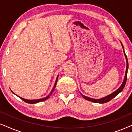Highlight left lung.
I'll list each match as a JSON object with an SVG mask.
<instances>
[{
    "mask_svg": "<svg viewBox=\"0 0 132 132\" xmlns=\"http://www.w3.org/2000/svg\"><path fill=\"white\" fill-rule=\"evenodd\" d=\"M121 44L122 49H123V52H124V56H125L126 59V63H127V66H126V73H125V76H124V79L123 80V82H122L121 85L119 88H118L116 91L113 92V93H111V94L107 95V96L103 97L102 98H98V99H95V98H90V97H86L85 95H83L82 93H80V94L82 95V97H84L85 99H86V100L90 101V102H94V103H107L108 102H109L110 100H111L112 99L114 98L115 97H116L117 95L119 93H120L122 91V89H124V86H125V85L126 84V80H127V71H128V68H129V64H128V60H127V56H126L125 52H124V48L123 47V45H122V43L121 42Z\"/></svg>",
    "mask_w": 132,
    "mask_h": 132,
    "instance_id": "obj_1",
    "label": "left lung"
}]
</instances>
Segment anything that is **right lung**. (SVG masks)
<instances>
[{
    "label": "right lung",
    "instance_id": "right-lung-1",
    "mask_svg": "<svg viewBox=\"0 0 132 132\" xmlns=\"http://www.w3.org/2000/svg\"><path fill=\"white\" fill-rule=\"evenodd\" d=\"M58 76H59V75H57V77H56V81H55V85H54L53 89H52V91H51V92H50V93L49 94H48V95H47V96L46 97H44V98H43L37 99V100H28V99H25V98H22V97H19V95H17L15 94H14V93H13V92H12V91H11L12 92V93L14 94H15L16 95H17V96L19 97V98H20L21 99V100H23V101H24V102H25L26 103H30V104H35V103H39V102H43V101L46 100H47V99H48V98H49V97L50 96V95H51V94H52V93H53V92L54 89H55V87H56V83H57V79H58Z\"/></svg>",
    "mask_w": 132,
    "mask_h": 132
}]
</instances>
